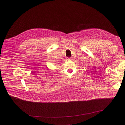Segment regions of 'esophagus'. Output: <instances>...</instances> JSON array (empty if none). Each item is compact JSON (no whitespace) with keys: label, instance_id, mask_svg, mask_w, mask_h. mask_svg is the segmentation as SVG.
Masks as SVG:
<instances>
[{"label":"esophagus","instance_id":"esophagus-1","mask_svg":"<svg viewBox=\"0 0 125 125\" xmlns=\"http://www.w3.org/2000/svg\"><path fill=\"white\" fill-rule=\"evenodd\" d=\"M71 60V59H70V58L67 59V60H68V61H70V60Z\"/></svg>","mask_w":125,"mask_h":125}]
</instances>
